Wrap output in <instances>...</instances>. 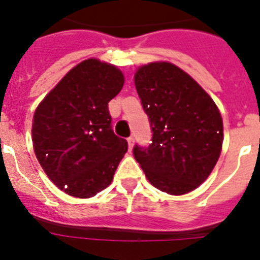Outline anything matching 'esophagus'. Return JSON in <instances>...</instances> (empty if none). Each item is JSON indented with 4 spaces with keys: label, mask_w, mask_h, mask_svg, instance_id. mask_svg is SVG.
<instances>
[{
    "label": "esophagus",
    "mask_w": 260,
    "mask_h": 260,
    "mask_svg": "<svg viewBox=\"0 0 260 260\" xmlns=\"http://www.w3.org/2000/svg\"><path fill=\"white\" fill-rule=\"evenodd\" d=\"M127 143H128V148L132 150L133 144H134V137H128L127 138Z\"/></svg>",
    "instance_id": "esophagus-1"
}]
</instances>
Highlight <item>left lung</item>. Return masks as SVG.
<instances>
[{"mask_svg": "<svg viewBox=\"0 0 260 260\" xmlns=\"http://www.w3.org/2000/svg\"><path fill=\"white\" fill-rule=\"evenodd\" d=\"M134 80L152 132L148 146H134L135 160L156 189L172 195L192 191L221 152L219 109L189 74L169 62L142 66Z\"/></svg>", "mask_w": 260, "mask_h": 260, "instance_id": "obj_1", "label": "left lung"}]
</instances>
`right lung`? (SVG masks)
Instances as JSON below:
<instances>
[{"label": "right lung", "mask_w": 260, "mask_h": 260, "mask_svg": "<svg viewBox=\"0 0 260 260\" xmlns=\"http://www.w3.org/2000/svg\"><path fill=\"white\" fill-rule=\"evenodd\" d=\"M122 86L116 66L89 58L71 69L36 109V157L49 180L71 197L89 198L104 190L127 151L108 109Z\"/></svg>", "instance_id": "1"}]
</instances>
